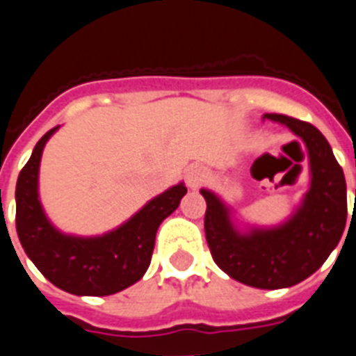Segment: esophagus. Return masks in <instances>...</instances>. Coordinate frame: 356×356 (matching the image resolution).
I'll return each instance as SVG.
<instances>
[{
	"label": "esophagus",
	"mask_w": 356,
	"mask_h": 356,
	"mask_svg": "<svg viewBox=\"0 0 356 356\" xmlns=\"http://www.w3.org/2000/svg\"><path fill=\"white\" fill-rule=\"evenodd\" d=\"M185 181H187L188 188H193V191H196V188H200V185L205 181V171L201 168H191L187 171V175H185Z\"/></svg>",
	"instance_id": "obj_1"
}]
</instances>
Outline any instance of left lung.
Returning <instances> with one entry per match:
<instances>
[{"label":"left lung","mask_w":356,"mask_h":356,"mask_svg":"<svg viewBox=\"0 0 356 356\" xmlns=\"http://www.w3.org/2000/svg\"><path fill=\"white\" fill-rule=\"evenodd\" d=\"M264 119L287 127L307 146L310 187L296 212L273 228L251 226L241 232L221 197L207 188L201 194L207 201L205 235L213 262L241 284L275 291L300 284L325 264L344 232L348 197L344 172L325 135L289 115L264 114Z\"/></svg>","instance_id":"8db88e82"}]
</instances>
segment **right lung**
<instances>
[{"instance_id":"add662e5","label":"right lung","mask_w":356,"mask_h":356,"mask_svg":"<svg viewBox=\"0 0 356 356\" xmlns=\"http://www.w3.org/2000/svg\"><path fill=\"white\" fill-rule=\"evenodd\" d=\"M58 127L35 144L15 185V228L28 259L55 287L76 296H110L147 271L160 222L171 216L187 187L178 184L147 201L119 228L97 237L65 235L49 222L39 201L42 149Z\"/></svg>"}]
</instances>
